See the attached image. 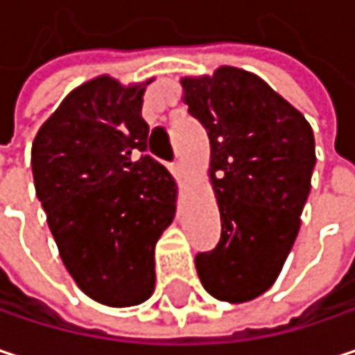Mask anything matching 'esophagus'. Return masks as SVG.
<instances>
[{
  "label": "esophagus",
  "mask_w": 355,
  "mask_h": 355,
  "mask_svg": "<svg viewBox=\"0 0 355 355\" xmlns=\"http://www.w3.org/2000/svg\"><path fill=\"white\" fill-rule=\"evenodd\" d=\"M171 171H173V175H175L178 180H184L187 175H189V173H187V166H184L182 162H175V164L171 166Z\"/></svg>",
  "instance_id": "34e87169"
}]
</instances>
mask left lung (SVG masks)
Wrapping results in <instances>:
<instances>
[{
	"label": "left lung",
	"mask_w": 355,
	"mask_h": 355,
	"mask_svg": "<svg viewBox=\"0 0 355 355\" xmlns=\"http://www.w3.org/2000/svg\"><path fill=\"white\" fill-rule=\"evenodd\" d=\"M182 101L209 137V178L222 236L197 252L203 288L218 300L248 302L277 279L300 230L317 162L315 135L300 110L259 76L220 67L182 78Z\"/></svg>",
	"instance_id": "left-lung-1"
}]
</instances>
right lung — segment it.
<instances>
[{
	"mask_svg": "<svg viewBox=\"0 0 355 355\" xmlns=\"http://www.w3.org/2000/svg\"><path fill=\"white\" fill-rule=\"evenodd\" d=\"M101 76L65 96L33 141V177L63 265L107 306L154 292V248L177 211V182L148 150L146 86Z\"/></svg>",
	"mask_w": 355,
	"mask_h": 355,
	"instance_id": "obj_1",
	"label": "right lung"
}]
</instances>
